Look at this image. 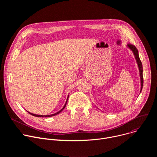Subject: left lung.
Instances as JSON below:
<instances>
[{"mask_svg": "<svg viewBox=\"0 0 157 157\" xmlns=\"http://www.w3.org/2000/svg\"><path fill=\"white\" fill-rule=\"evenodd\" d=\"M127 47L132 51L134 56H135L136 59L137 61L138 66H139V73H140V82H141V88H140V93L142 91V89L143 87V84H144V78H143V67H142V62L140 59L139 56V52L137 48L133 45L132 44H128Z\"/></svg>", "mask_w": 157, "mask_h": 157, "instance_id": "8db88e82", "label": "left lung"}]
</instances>
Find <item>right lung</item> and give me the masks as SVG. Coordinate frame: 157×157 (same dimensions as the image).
I'll return each mask as SVG.
<instances>
[{
    "label": "right lung",
    "instance_id": "right-lung-1",
    "mask_svg": "<svg viewBox=\"0 0 157 157\" xmlns=\"http://www.w3.org/2000/svg\"><path fill=\"white\" fill-rule=\"evenodd\" d=\"M68 97H69V95H68V98H67V100H66V103H65V104H64V105L63 106V107L59 110V111H58V113H55V114H51V115H47V116H42V115H37V114H32V113H29V114H30L31 115H32V116H35V117H52V116H55V115H57V114H58L59 113H60L64 109V107H66V104H67V102H68Z\"/></svg>",
    "mask_w": 157,
    "mask_h": 157
}]
</instances>
